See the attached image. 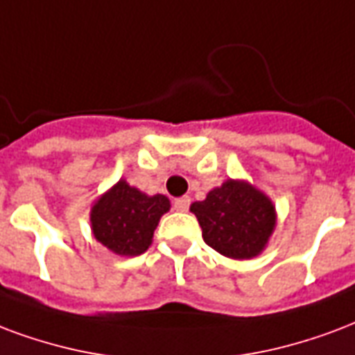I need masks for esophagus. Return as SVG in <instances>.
Listing matches in <instances>:
<instances>
[{"label":"esophagus","instance_id":"1","mask_svg":"<svg viewBox=\"0 0 355 355\" xmlns=\"http://www.w3.org/2000/svg\"><path fill=\"white\" fill-rule=\"evenodd\" d=\"M173 207H175V211L186 212V211H188V207H190V198H188V196H182V198L175 199Z\"/></svg>","mask_w":355,"mask_h":355}]
</instances>
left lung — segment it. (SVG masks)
I'll return each mask as SVG.
<instances>
[{"label":"left lung","instance_id":"left-lung-1","mask_svg":"<svg viewBox=\"0 0 355 355\" xmlns=\"http://www.w3.org/2000/svg\"><path fill=\"white\" fill-rule=\"evenodd\" d=\"M205 243L231 259H252L267 248L275 225L272 199L243 178H227L203 201L190 205Z\"/></svg>","mask_w":355,"mask_h":355}]
</instances>
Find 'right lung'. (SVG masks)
I'll return each mask as SVG.
<instances>
[{
  "instance_id": "obj_1",
  "label": "right lung",
  "mask_w": 355,
  "mask_h": 355,
  "mask_svg": "<svg viewBox=\"0 0 355 355\" xmlns=\"http://www.w3.org/2000/svg\"><path fill=\"white\" fill-rule=\"evenodd\" d=\"M169 209L165 196H148L120 178L92 205V233L112 254L135 258L148 250L159 218Z\"/></svg>"
}]
</instances>
